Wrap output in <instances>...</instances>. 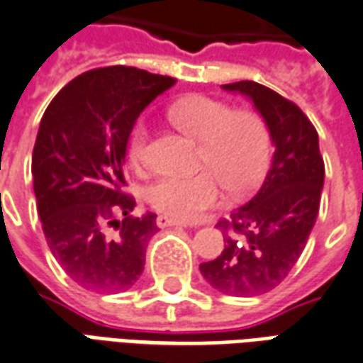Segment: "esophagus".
<instances>
[{
	"mask_svg": "<svg viewBox=\"0 0 363 363\" xmlns=\"http://www.w3.org/2000/svg\"><path fill=\"white\" fill-rule=\"evenodd\" d=\"M155 223H157V227L160 229H165V227H186L189 223L182 221V219H177V217H169V216H157V219H155Z\"/></svg>",
	"mask_w": 363,
	"mask_h": 363,
	"instance_id": "obj_1",
	"label": "esophagus"
}]
</instances>
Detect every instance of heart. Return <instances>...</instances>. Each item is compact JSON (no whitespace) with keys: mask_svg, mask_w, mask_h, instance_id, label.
<instances>
[{"mask_svg":"<svg viewBox=\"0 0 363 363\" xmlns=\"http://www.w3.org/2000/svg\"><path fill=\"white\" fill-rule=\"evenodd\" d=\"M169 119L200 140L198 163L203 171L163 174L147 189L155 211L177 219H196L221 202L223 190L244 194L262 181L271 160V134L264 117L252 109H233L223 99L194 94L169 107ZM150 128L136 123L128 138V160L134 169L147 165Z\"/></svg>","mask_w":363,"mask_h":363,"instance_id":"1","label":"heart"}]
</instances>
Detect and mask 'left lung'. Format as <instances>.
Masks as SVG:
<instances>
[{"mask_svg":"<svg viewBox=\"0 0 363 363\" xmlns=\"http://www.w3.org/2000/svg\"><path fill=\"white\" fill-rule=\"evenodd\" d=\"M223 88L254 101L275 154L256 194L217 223L227 244L200 271L223 294L257 296L273 291L302 254L318 219L325 165L318 130L294 101L252 80Z\"/></svg>","mask_w":363,"mask_h":363,"instance_id":"1","label":"left lung"}]
</instances>
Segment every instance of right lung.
Returning <instances> with one entry per match:
<instances>
[{
    "label": "right lung",
    "mask_w": 363,
    "mask_h": 363,
    "mask_svg": "<svg viewBox=\"0 0 363 363\" xmlns=\"http://www.w3.org/2000/svg\"><path fill=\"white\" fill-rule=\"evenodd\" d=\"M174 82L136 67H99L72 79L42 117L32 152L42 229L86 291H127L144 271L155 213L133 216L123 161L138 115Z\"/></svg>",
    "instance_id": "obj_1"
}]
</instances>
